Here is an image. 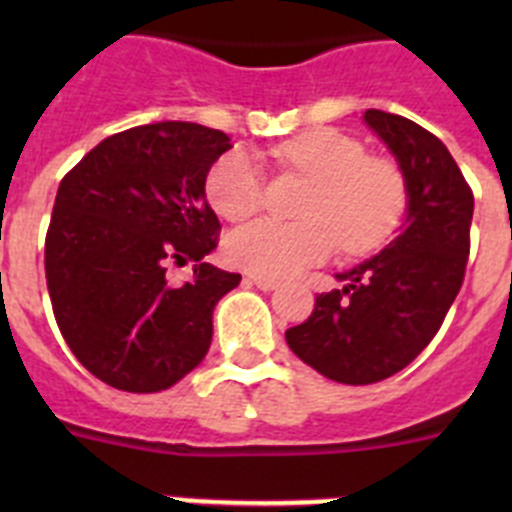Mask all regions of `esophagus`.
Returning a JSON list of instances; mask_svg holds the SVG:
<instances>
[{
    "mask_svg": "<svg viewBox=\"0 0 512 512\" xmlns=\"http://www.w3.org/2000/svg\"><path fill=\"white\" fill-rule=\"evenodd\" d=\"M246 282L256 284L259 289H264V292H271V289H277L279 282L277 279H271V277H261V274H251V277L246 279Z\"/></svg>",
    "mask_w": 512,
    "mask_h": 512,
    "instance_id": "obj_1",
    "label": "esophagus"
}]
</instances>
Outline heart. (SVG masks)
Listing matches in <instances>:
<instances>
[{
    "label": "heart",
    "mask_w": 512,
    "mask_h": 512,
    "mask_svg": "<svg viewBox=\"0 0 512 512\" xmlns=\"http://www.w3.org/2000/svg\"><path fill=\"white\" fill-rule=\"evenodd\" d=\"M271 153L279 164L312 176L315 187L302 205V220L264 217L230 233L225 253L235 266L292 277L338 246L364 256L397 233L408 210V184L397 164L366 156L359 140L338 130H310ZM205 194L217 215L246 220L266 202L264 169L243 148L225 151L207 171Z\"/></svg>",
    "instance_id": "b5f03b06"
}]
</instances>
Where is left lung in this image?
<instances>
[{
  "mask_svg": "<svg viewBox=\"0 0 512 512\" xmlns=\"http://www.w3.org/2000/svg\"><path fill=\"white\" fill-rule=\"evenodd\" d=\"M408 184V220L379 256L338 274L341 289L315 297L289 348L323 377L374 384L423 351L459 295L469 259L474 194L454 156L418 122L366 110Z\"/></svg>",
  "mask_w": 512,
  "mask_h": 512,
  "instance_id": "1",
  "label": "left lung"
}]
</instances>
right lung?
Segmentation results:
<instances>
[{"label":"right lung","mask_w":512,"mask_h":512,"mask_svg":"<svg viewBox=\"0 0 512 512\" xmlns=\"http://www.w3.org/2000/svg\"><path fill=\"white\" fill-rule=\"evenodd\" d=\"M223 130L153 122L104 138L61 179L45 233L53 315L84 369L122 392L169 390L205 359L212 310L241 274L205 264L220 220L207 205ZM195 261L189 283L168 269Z\"/></svg>","instance_id":"1"}]
</instances>
